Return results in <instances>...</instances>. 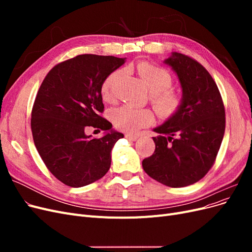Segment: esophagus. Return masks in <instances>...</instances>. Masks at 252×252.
<instances>
[{"instance_id":"esophagus-1","label":"esophagus","mask_w":252,"mask_h":252,"mask_svg":"<svg viewBox=\"0 0 252 252\" xmlns=\"http://www.w3.org/2000/svg\"><path fill=\"white\" fill-rule=\"evenodd\" d=\"M126 139H128L129 141H135L136 139H138V134H132V133H127L125 134Z\"/></svg>"}]
</instances>
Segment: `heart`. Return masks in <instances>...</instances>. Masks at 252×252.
Returning <instances> with one entry per match:
<instances>
[{
  "label": "heart",
  "mask_w": 252,
  "mask_h": 252,
  "mask_svg": "<svg viewBox=\"0 0 252 252\" xmlns=\"http://www.w3.org/2000/svg\"><path fill=\"white\" fill-rule=\"evenodd\" d=\"M135 68L151 93L150 103L158 116L162 119H170L175 116L182 108L183 96L179 91L170 88L173 83L171 74L165 68L149 62L139 63ZM121 74L122 70H116L104 80L101 95L105 102L112 103L116 98L113 86ZM154 119L155 116L150 109L136 108L130 105L121 106L111 111L114 126L125 132H135L143 127L149 126Z\"/></svg>",
  "instance_id": "heart-1"
}]
</instances>
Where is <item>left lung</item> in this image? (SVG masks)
<instances>
[{
  "mask_svg": "<svg viewBox=\"0 0 252 252\" xmlns=\"http://www.w3.org/2000/svg\"><path fill=\"white\" fill-rule=\"evenodd\" d=\"M183 88L180 111L155 128L154 155L143 159L149 177L180 188L203 179L216 162L225 132V107L215 80L197 61L173 52L165 61Z\"/></svg>",
  "mask_w": 252,
  "mask_h": 252,
  "instance_id": "left-lung-1",
  "label": "left lung"
}]
</instances>
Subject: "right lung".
<instances>
[{
    "label": "right lung",
    "instance_id": "1",
    "mask_svg": "<svg viewBox=\"0 0 252 252\" xmlns=\"http://www.w3.org/2000/svg\"><path fill=\"white\" fill-rule=\"evenodd\" d=\"M112 56L80 55L57 64L45 77L32 111V138L47 169L65 185L83 187L103 178L111 164V150L123 133L101 139L85 131L89 126L108 131L102 117L104 80L124 64Z\"/></svg>",
    "mask_w": 252,
    "mask_h": 252
}]
</instances>
